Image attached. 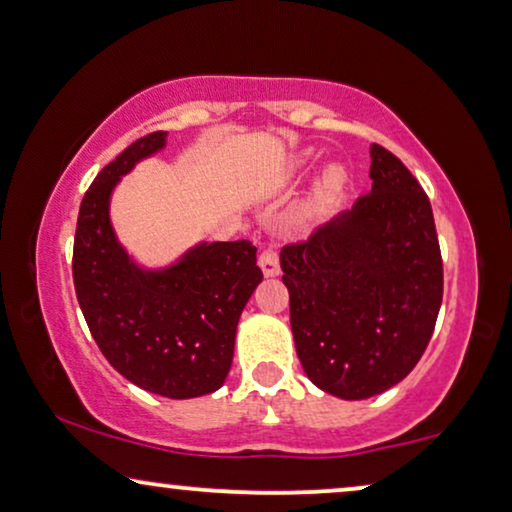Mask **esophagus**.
I'll use <instances>...</instances> for the list:
<instances>
[{"label":"esophagus","mask_w":512,"mask_h":512,"mask_svg":"<svg viewBox=\"0 0 512 512\" xmlns=\"http://www.w3.org/2000/svg\"><path fill=\"white\" fill-rule=\"evenodd\" d=\"M258 265H261L265 277L280 275V256H277V249L275 247L263 249L261 256H258Z\"/></svg>","instance_id":"esophagus-1"}]
</instances>
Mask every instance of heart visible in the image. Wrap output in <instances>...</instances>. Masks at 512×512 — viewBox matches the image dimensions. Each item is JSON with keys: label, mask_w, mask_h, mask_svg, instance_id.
<instances>
[{"label": "heart", "mask_w": 512, "mask_h": 512, "mask_svg": "<svg viewBox=\"0 0 512 512\" xmlns=\"http://www.w3.org/2000/svg\"><path fill=\"white\" fill-rule=\"evenodd\" d=\"M310 162V152H303L301 157L294 159V167H291V174L296 178L303 174L305 167H308ZM343 183H345V174L338 167H331L327 174L322 178V185H320V202H329V199H334L338 192L343 190Z\"/></svg>", "instance_id": "obj_1"}]
</instances>
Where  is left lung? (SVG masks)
Instances as JSON below:
<instances>
[{"mask_svg":"<svg viewBox=\"0 0 512 512\" xmlns=\"http://www.w3.org/2000/svg\"><path fill=\"white\" fill-rule=\"evenodd\" d=\"M371 192L280 254L291 331L324 393L367 400L400 383L433 336L442 256L430 199L411 171L371 145Z\"/></svg>","mask_w":512,"mask_h":512,"instance_id":"8db88e82","label":"left lung"}]
</instances>
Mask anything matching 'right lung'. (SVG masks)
I'll list each match as a JSON object with an SVG mask.
<instances>
[{"instance_id":"right-lung-1","label":"right lung","mask_w":512,"mask_h":512,"mask_svg":"<svg viewBox=\"0 0 512 512\" xmlns=\"http://www.w3.org/2000/svg\"><path fill=\"white\" fill-rule=\"evenodd\" d=\"M167 131L131 143L89 185L77 216L72 280L91 336L112 367L148 393L188 400L223 386L237 322L261 284L249 240L202 242L162 270L131 261L110 223V195Z\"/></svg>"}]
</instances>
